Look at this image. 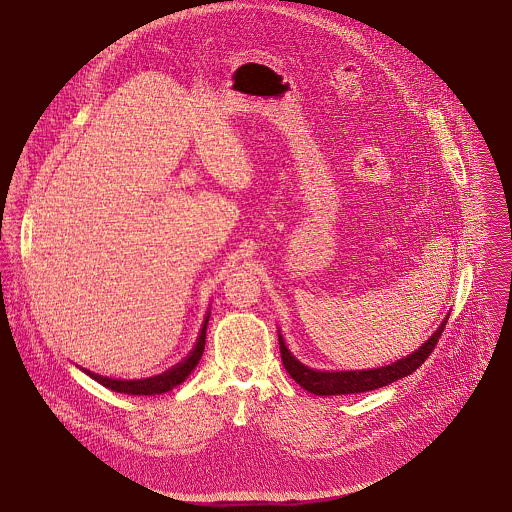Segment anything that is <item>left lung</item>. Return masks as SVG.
<instances>
[{
    "instance_id": "obj_1",
    "label": "left lung",
    "mask_w": 512,
    "mask_h": 512,
    "mask_svg": "<svg viewBox=\"0 0 512 512\" xmlns=\"http://www.w3.org/2000/svg\"><path fill=\"white\" fill-rule=\"evenodd\" d=\"M448 320L433 332V336L413 354H409L403 360H397L389 367L375 369V371H350V373H322V371H312L300 360L291 356V352L285 348V342L279 334V352H281V362L289 377L294 379L302 389L314 393V395H350V393H364V391H375L379 387H385L393 381H399L413 371H417L421 364L427 360V356L433 352L437 340L442 338V332L446 328Z\"/></svg>"
}]
</instances>
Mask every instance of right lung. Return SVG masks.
Segmentation results:
<instances>
[{"mask_svg":"<svg viewBox=\"0 0 512 512\" xmlns=\"http://www.w3.org/2000/svg\"><path fill=\"white\" fill-rule=\"evenodd\" d=\"M206 324H208V316L202 324L198 342L194 346V350L188 354V358H184L178 367L166 371L164 375L152 377V379H143V381H115V379H107V377H99L95 373L85 371L89 377H93L97 383H101L103 387L115 391V393H125V395H160L166 391H172L174 387H178L182 381H186V377L196 369V364L204 352V342H206Z\"/></svg>","mask_w":512,"mask_h":512,"instance_id":"add662e5","label":"right lung"}]
</instances>
